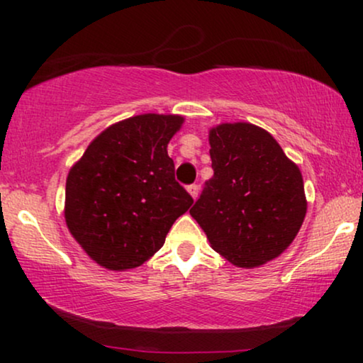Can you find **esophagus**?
Listing matches in <instances>:
<instances>
[{"label":"esophagus","instance_id":"esophagus-1","mask_svg":"<svg viewBox=\"0 0 363 363\" xmlns=\"http://www.w3.org/2000/svg\"><path fill=\"white\" fill-rule=\"evenodd\" d=\"M186 190H188V193H190V195H191L193 200H196L198 193H200V186H198L196 183H193V185H188Z\"/></svg>","mask_w":363,"mask_h":363}]
</instances>
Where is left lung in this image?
<instances>
[{"label": "left lung", "instance_id": "obj_1", "mask_svg": "<svg viewBox=\"0 0 363 363\" xmlns=\"http://www.w3.org/2000/svg\"><path fill=\"white\" fill-rule=\"evenodd\" d=\"M213 177L190 215L238 267L272 261L294 241L307 201L299 167L264 128L246 122L210 130Z\"/></svg>", "mask_w": 363, "mask_h": 363}]
</instances>
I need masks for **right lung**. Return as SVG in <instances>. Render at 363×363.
<instances>
[{"label":"right lung","instance_id":"1","mask_svg":"<svg viewBox=\"0 0 363 363\" xmlns=\"http://www.w3.org/2000/svg\"><path fill=\"white\" fill-rule=\"evenodd\" d=\"M182 123L180 116L160 113L113 123L69 170L66 225L97 264L111 271L143 264L193 205L167 152Z\"/></svg>","mask_w":363,"mask_h":363}]
</instances>
